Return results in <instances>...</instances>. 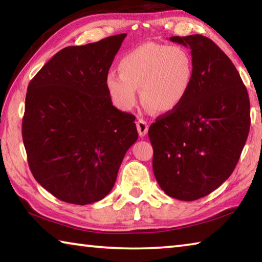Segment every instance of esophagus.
Segmentation results:
<instances>
[{"mask_svg":"<svg viewBox=\"0 0 262 262\" xmlns=\"http://www.w3.org/2000/svg\"><path fill=\"white\" fill-rule=\"evenodd\" d=\"M136 128H137V132H139L140 136H144L145 134L148 133V123L145 122L143 119H139V120L136 121Z\"/></svg>","mask_w":262,"mask_h":262,"instance_id":"1","label":"esophagus"}]
</instances>
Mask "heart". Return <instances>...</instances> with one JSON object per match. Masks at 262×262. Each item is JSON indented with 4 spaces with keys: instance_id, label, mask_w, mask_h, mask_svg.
<instances>
[{
    "instance_id": "obj_1",
    "label": "heart",
    "mask_w": 262,
    "mask_h": 262,
    "mask_svg": "<svg viewBox=\"0 0 262 262\" xmlns=\"http://www.w3.org/2000/svg\"><path fill=\"white\" fill-rule=\"evenodd\" d=\"M119 72L106 75L105 85L114 105L123 111L135 107L139 92L148 108L168 113L187 98L194 81V60L178 45L144 42L126 53Z\"/></svg>"
}]
</instances>
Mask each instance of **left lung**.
I'll use <instances>...</instances> for the list:
<instances>
[{
    "label": "left lung",
    "mask_w": 262,
    "mask_h": 262,
    "mask_svg": "<svg viewBox=\"0 0 262 262\" xmlns=\"http://www.w3.org/2000/svg\"><path fill=\"white\" fill-rule=\"evenodd\" d=\"M170 40L190 48L194 81L184 103L149 128L152 168L168 196L194 201L219 188L236 167L250 132V99L231 60L209 38Z\"/></svg>",
    "instance_id": "1"
}]
</instances>
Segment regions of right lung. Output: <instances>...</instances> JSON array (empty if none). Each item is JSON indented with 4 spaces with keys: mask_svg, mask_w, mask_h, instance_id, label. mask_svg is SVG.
Segmentation results:
<instances>
[{
    "mask_svg": "<svg viewBox=\"0 0 262 262\" xmlns=\"http://www.w3.org/2000/svg\"><path fill=\"white\" fill-rule=\"evenodd\" d=\"M126 35L63 48L28 86L21 135L30 170L61 201L104 199L139 137L135 117L114 107L105 85Z\"/></svg>",
    "mask_w": 262,
    "mask_h": 262,
    "instance_id": "right-lung-1",
    "label": "right lung"
}]
</instances>
